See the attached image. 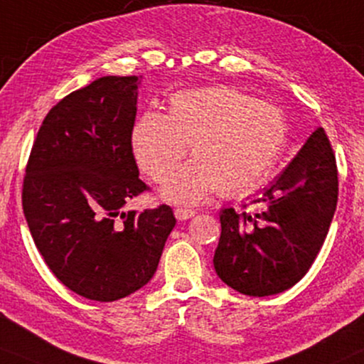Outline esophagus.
Returning a JSON list of instances; mask_svg holds the SVG:
<instances>
[{
	"mask_svg": "<svg viewBox=\"0 0 364 364\" xmlns=\"http://www.w3.org/2000/svg\"><path fill=\"white\" fill-rule=\"evenodd\" d=\"M196 215V211L195 210H186V208H176L174 210V216H176L178 220H190V218H193V216Z\"/></svg>",
	"mask_w": 364,
	"mask_h": 364,
	"instance_id": "esophagus-1",
	"label": "esophagus"
}]
</instances>
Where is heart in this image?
Listing matches in <instances>:
<instances>
[{
    "mask_svg": "<svg viewBox=\"0 0 364 364\" xmlns=\"http://www.w3.org/2000/svg\"><path fill=\"white\" fill-rule=\"evenodd\" d=\"M132 151L154 183H166L186 156L195 159L164 188L174 203H198L222 190L254 191L269 176L287 144V121L272 104L230 87L181 90L169 112L148 110L132 129Z\"/></svg>",
    "mask_w": 364,
    "mask_h": 364,
    "instance_id": "heart-1",
    "label": "heart"
}]
</instances>
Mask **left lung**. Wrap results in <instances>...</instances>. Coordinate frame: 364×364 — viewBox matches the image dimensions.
<instances>
[{
  "instance_id": "obj_1",
  "label": "left lung",
  "mask_w": 364,
  "mask_h": 364,
  "mask_svg": "<svg viewBox=\"0 0 364 364\" xmlns=\"http://www.w3.org/2000/svg\"><path fill=\"white\" fill-rule=\"evenodd\" d=\"M254 210L220 213L213 265L228 287L265 297L297 284L316 260L338 203V168L323 127L307 137Z\"/></svg>"
}]
</instances>
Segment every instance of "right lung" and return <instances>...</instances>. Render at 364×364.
<instances>
[{"label":"right lung","mask_w":364,"mask_h":364,"mask_svg":"<svg viewBox=\"0 0 364 364\" xmlns=\"http://www.w3.org/2000/svg\"><path fill=\"white\" fill-rule=\"evenodd\" d=\"M136 75H107L53 105L23 179V213L38 252L79 296L112 302L153 279L173 210L122 211L148 186L139 179L132 129Z\"/></svg>","instance_id":"add662e5"}]
</instances>
